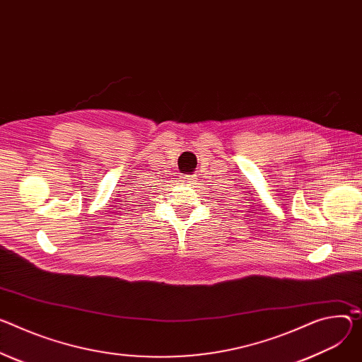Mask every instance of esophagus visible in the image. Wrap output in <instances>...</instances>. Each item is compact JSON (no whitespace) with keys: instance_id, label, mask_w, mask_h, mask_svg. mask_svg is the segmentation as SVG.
Instances as JSON below:
<instances>
[{"instance_id":"obj_1","label":"esophagus","mask_w":362,"mask_h":362,"mask_svg":"<svg viewBox=\"0 0 362 362\" xmlns=\"http://www.w3.org/2000/svg\"><path fill=\"white\" fill-rule=\"evenodd\" d=\"M196 179H198V176H196V175H183L182 176V182H185L187 185H194Z\"/></svg>"}]
</instances>
